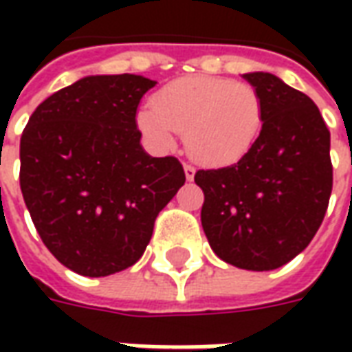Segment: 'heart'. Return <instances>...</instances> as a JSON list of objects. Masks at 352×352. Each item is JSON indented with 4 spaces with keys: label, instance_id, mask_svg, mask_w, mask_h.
I'll use <instances>...</instances> for the list:
<instances>
[{
    "label": "heart",
    "instance_id": "heart-1",
    "mask_svg": "<svg viewBox=\"0 0 352 352\" xmlns=\"http://www.w3.org/2000/svg\"><path fill=\"white\" fill-rule=\"evenodd\" d=\"M217 98L226 113H232V118L226 122V135L222 139L217 156L221 160H230L239 153L247 138V122L241 116V87L236 82H221L217 87Z\"/></svg>",
    "mask_w": 352,
    "mask_h": 352
}]
</instances>
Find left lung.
<instances>
[{"label": "left lung", "instance_id": "8db88e82", "mask_svg": "<svg viewBox=\"0 0 352 352\" xmlns=\"http://www.w3.org/2000/svg\"><path fill=\"white\" fill-rule=\"evenodd\" d=\"M156 82L94 75L62 88L30 116L20 138V190L54 258L85 277L138 262L183 166L141 146L135 115Z\"/></svg>", "mask_w": 352, "mask_h": 352}]
</instances>
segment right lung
<instances>
[{
  "label": "right lung",
  "instance_id": "add662e5",
  "mask_svg": "<svg viewBox=\"0 0 352 352\" xmlns=\"http://www.w3.org/2000/svg\"><path fill=\"white\" fill-rule=\"evenodd\" d=\"M262 130L221 169H199L201 226L226 264L270 272L311 243L332 194L330 131L317 105L270 73H249Z\"/></svg>",
  "mask_w": 352,
  "mask_h": 352
}]
</instances>
